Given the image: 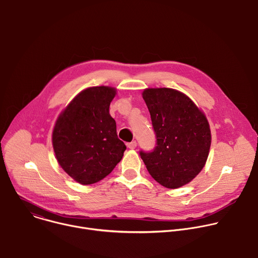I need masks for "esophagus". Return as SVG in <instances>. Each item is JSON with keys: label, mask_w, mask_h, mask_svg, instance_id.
<instances>
[{"label": "esophagus", "mask_w": 258, "mask_h": 258, "mask_svg": "<svg viewBox=\"0 0 258 258\" xmlns=\"http://www.w3.org/2000/svg\"><path fill=\"white\" fill-rule=\"evenodd\" d=\"M126 146H127V148H130V149H135L136 147H137V142H136V141H133V142H131V143H127Z\"/></svg>", "instance_id": "obj_1"}]
</instances>
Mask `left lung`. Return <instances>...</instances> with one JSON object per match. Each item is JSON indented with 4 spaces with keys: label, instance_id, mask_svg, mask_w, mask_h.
Here are the masks:
<instances>
[{
    "label": "left lung",
    "instance_id": "1",
    "mask_svg": "<svg viewBox=\"0 0 258 258\" xmlns=\"http://www.w3.org/2000/svg\"><path fill=\"white\" fill-rule=\"evenodd\" d=\"M143 99L156 135L152 152L140 151L147 169L160 185L176 189L187 185L204 167L211 145L205 114L183 93L145 89Z\"/></svg>",
    "mask_w": 258,
    "mask_h": 258
}]
</instances>
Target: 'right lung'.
I'll return each instance as SVG.
<instances>
[{"instance_id": "obj_1", "label": "right lung", "mask_w": 258, "mask_h": 258, "mask_svg": "<svg viewBox=\"0 0 258 258\" xmlns=\"http://www.w3.org/2000/svg\"><path fill=\"white\" fill-rule=\"evenodd\" d=\"M115 95V88H88L72 99L56 120L52 143L57 161L82 185L107 176L126 149L109 113Z\"/></svg>"}]
</instances>
